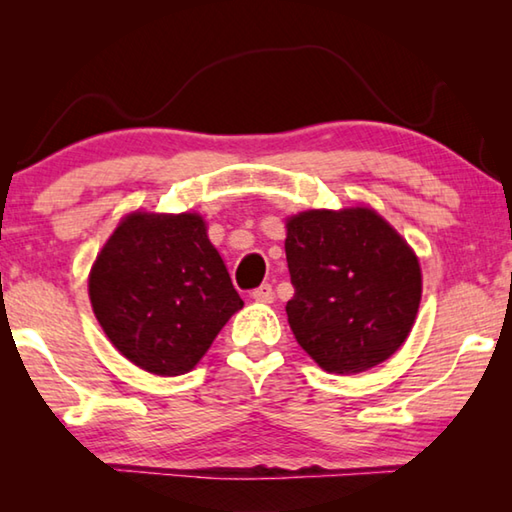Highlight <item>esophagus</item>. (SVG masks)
<instances>
[{
	"label": "esophagus",
	"instance_id": "esophagus-1",
	"mask_svg": "<svg viewBox=\"0 0 512 512\" xmlns=\"http://www.w3.org/2000/svg\"><path fill=\"white\" fill-rule=\"evenodd\" d=\"M250 296H253V300H257V302H273L275 291H273L271 284H259V287L253 289Z\"/></svg>",
	"mask_w": 512,
	"mask_h": 512
}]
</instances>
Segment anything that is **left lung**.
Listing matches in <instances>:
<instances>
[{
    "label": "left lung",
    "mask_w": 512,
    "mask_h": 512,
    "mask_svg": "<svg viewBox=\"0 0 512 512\" xmlns=\"http://www.w3.org/2000/svg\"><path fill=\"white\" fill-rule=\"evenodd\" d=\"M287 302L293 336L327 372L348 375L386 361L420 307L418 257L368 207L309 210L287 223Z\"/></svg>",
    "instance_id": "8db88e82"
}]
</instances>
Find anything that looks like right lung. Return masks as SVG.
<instances>
[{"label": "right lung", "instance_id": "obj_1", "mask_svg": "<svg viewBox=\"0 0 512 512\" xmlns=\"http://www.w3.org/2000/svg\"><path fill=\"white\" fill-rule=\"evenodd\" d=\"M94 316L112 345L153 375H183L244 307L198 214H131L90 273Z\"/></svg>", "mask_w": 512, "mask_h": 512}]
</instances>
